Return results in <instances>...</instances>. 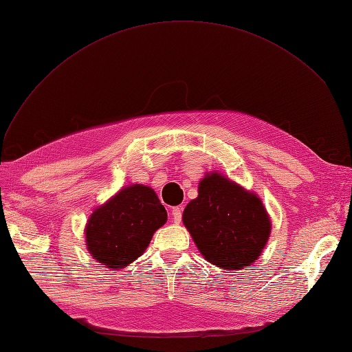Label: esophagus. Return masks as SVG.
Instances as JSON below:
<instances>
[{"label":"esophagus","mask_w":352,"mask_h":352,"mask_svg":"<svg viewBox=\"0 0 352 352\" xmlns=\"http://www.w3.org/2000/svg\"><path fill=\"white\" fill-rule=\"evenodd\" d=\"M172 217H173L175 223H180V220H182V207H173Z\"/></svg>","instance_id":"1"}]
</instances>
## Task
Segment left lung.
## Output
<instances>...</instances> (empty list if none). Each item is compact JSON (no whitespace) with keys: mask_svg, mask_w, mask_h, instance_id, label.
Segmentation results:
<instances>
[{"mask_svg":"<svg viewBox=\"0 0 352 352\" xmlns=\"http://www.w3.org/2000/svg\"><path fill=\"white\" fill-rule=\"evenodd\" d=\"M182 220L202 257L226 270L250 267L272 232L261 198L217 172L201 179Z\"/></svg>","mask_w":352,"mask_h":352,"instance_id":"8db88e82","label":"left lung"}]
</instances>
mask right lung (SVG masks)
Masks as SVG:
<instances>
[{"label":"right lung","instance_id":"right-lung-1","mask_svg":"<svg viewBox=\"0 0 352 352\" xmlns=\"http://www.w3.org/2000/svg\"><path fill=\"white\" fill-rule=\"evenodd\" d=\"M166 221L167 211L154 189L133 184L92 211L85 242L94 260L120 270L141 257Z\"/></svg>","mask_w":352,"mask_h":352}]
</instances>
